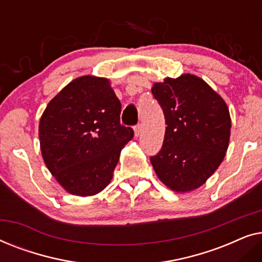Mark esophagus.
Masks as SVG:
<instances>
[{
	"label": "esophagus",
	"instance_id": "obj_1",
	"mask_svg": "<svg viewBox=\"0 0 262 262\" xmlns=\"http://www.w3.org/2000/svg\"><path fill=\"white\" fill-rule=\"evenodd\" d=\"M134 131H135V136H136V137H138V136L141 135V132H142V125H141V124L136 125V126L134 127Z\"/></svg>",
	"mask_w": 262,
	"mask_h": 262
}]
</instances>
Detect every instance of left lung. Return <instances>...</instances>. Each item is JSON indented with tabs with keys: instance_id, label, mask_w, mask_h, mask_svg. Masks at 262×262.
Wrapping results in <instances>:
<instances>
[{
	"instance_id": "obj_1",
	"label": "left lung",
	"mask_w": 262,
	"mask_h": 262,
	"mask_svg": "<svg viewBox=\"0 0 262 262\" xmlns=\"http://www.w3.org/2000/svg\"><path fill=\"white\" fill-rule=\"evenodd\" d=\"M151 92L162 107L166 134L161 151L150 157L161 181L174 192L205 184L225 156L231 118L223 98L192 74L166 77Z\"/></svg>"
}]
</instances>
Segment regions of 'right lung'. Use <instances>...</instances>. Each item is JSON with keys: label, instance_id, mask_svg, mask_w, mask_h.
<instances>
[{"label": "right lung", "instance_id": "1", "mask_svg": "<svg viewBox=\"0 0 262 262\" xmlns=\"http://www.w3.org/2000/svg\"><path fill=\"white\" fill-rule=\"evenodd\" d=\"M120 101L108 78L84 75L68 83L39 121L42 160L68 193L91 196L113 178L134 130L120 124Z\"/></svg>", "mask_w": 262, "mask_h": 262}]
</instances>
